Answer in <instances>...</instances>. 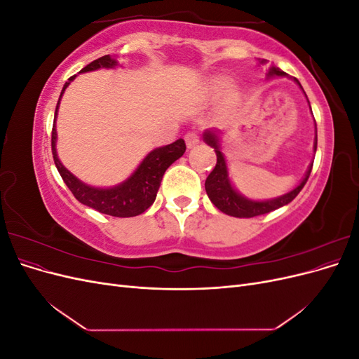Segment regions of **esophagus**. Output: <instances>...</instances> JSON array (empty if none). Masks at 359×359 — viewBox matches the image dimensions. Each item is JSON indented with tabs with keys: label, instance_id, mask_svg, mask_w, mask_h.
<instances>
[{
	"label": "esophagus",
	"instance_id": "obj_1",
	"mask_svg": "<svg viewBox=\"0 0 359 359\" xmlns=\"http://www.w3.org/2000/svg\"><path fill=\"white\" fill-rule=\"evenodd\" d=\"M184 140H186L187 148H193L199 144V133L198 132H187L186 136H184Z\"/></svg>",
	"mask_w": 359,
	"mask_h": 359
}]
</instances>
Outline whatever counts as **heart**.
I'll return each mask as SVG.
<instances>
[{"label": "heart", "mask_w": 359, "mask_h": 359, "mask_svg": "<svg viewBox=\"0 0 359 359\" xmlns=\"http://www.w3.org/2000/svg\"><path fill=\"white\" fill-rule=\"evenodd\" d=\"M220 88H222V90H223V88H226V85H224V83H220Z\"/></svg>", "instance_id": "obj_1"}]
</instances>
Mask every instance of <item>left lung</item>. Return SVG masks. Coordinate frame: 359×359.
Returning <instances> with one entry per match:
<instances>
[{
    "instance_id": "left-lung-1",
    "label": "left lung",
    "mask_w": 359,
    "mask_h": 359,
    "mask_svg": "<svg viewBox=\"0 0 359 359\" xmlns=\"http://www.w3.org/2000/svg\"><path fill=\"white\" fill-rule=\"evenodd\" d=\"M286 73L281 72L277 67H271L268 76H285ZM298 82V79H295ZM299 83V82H298ZM301 86V83H299ZM206 144L211 145L217 154V165L212 169V172L208 175L205 181V190L206 194H208L210 201L219 208L222 212L227 214V215H232V217H245V219H250V217H256V215H262L266 212L274 211L280 206L287 205L289 202H292L298 196V193L302 190V187L306 186V182L310 177L311 173V168H313V163L311 166L309 168L306 177H304L302 182L299 186L292 190L290 193L285 194V196H280L277 199L273 201H265V202H255V201H248L245 198H243L241 194H238L233 187L231 186L229 178H227V169H226V161L224 157L220 151L219 147V140H217L215 133L211 132H206L203 135ZM318 148V137L314 140V151Z\"/></svg>"
}]
</instances>
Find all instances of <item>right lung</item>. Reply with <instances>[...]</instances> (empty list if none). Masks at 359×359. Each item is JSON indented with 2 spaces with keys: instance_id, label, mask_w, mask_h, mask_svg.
<instances>
[{
  "instance_id": "right-lung-1",
  "label": "right lung",
  "mask_w": 359,
  "mask_h": 359,
  "mask_svg": "<svg viewBox=\"0 0 359 359\" xmlns=\"http://www.w3.org/2000/svg\"><path fill=\"white\" fill-rule=\"evenodd\" d=\"M116 61L114 58H111L109 55H104L90 62L88 66L83 67L81 72H91L100 67H114ZM73 79L74 76L69 78V81L64 85V88L61 91V95ZM60 100L57 103L55 118L58 112ZM55 140L57 132L55 124H53L50 139L53 161H55V166L62 181L66 182V186L73 193V196L81 203L90 206V208H94L95 211L112 217H135L147 211L156 201L160 182L163 175H165L166 169L173 161L178 160L184 153H186V142H184V139H178L177 142H173L170 145L151 151V153L144 158V161L140 163V166L136 169V172L126 182L119 184V186L114 189H94L90 186H85L83 182L73 177L72 173L61 165V161L57 157Z\"/></svg>"
}]
</instances>
